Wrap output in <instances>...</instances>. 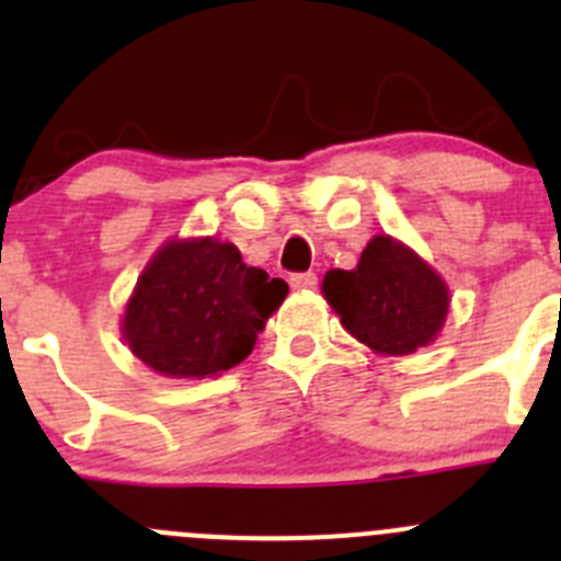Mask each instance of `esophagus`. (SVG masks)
I'll return each instance as SVG.
<instances>
[{
  "instance_id": "esophagus-1",
  "label": "esophagus",
  "mask_w": 561,
  "mask_h": 561,
  "mask_svg": "<svg viewBox=\"0 0 561 561\" xmlns=\"http://www.w3.org/2000/svg\"><path fill=\"white\" fill-rule=\"evenodd\" d=\"M290 287H296V290H312V287H318V274H312V271H304V274H293L290 276Z\"/></svg>"
}]
</instances>
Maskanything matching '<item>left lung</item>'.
I'll return each instance as SVG.
<instances>
[{
  "label": "left lung",
  "mask_w": 561,
  "mask_h": 561,
  "mask_svg": "<svg viewBox=\"0 0 561 561\" xmlns=\"http://www.w3.org/2000/svg\"><path fill=\"white\" fill-rule=\"evenodd\" d=\"M323 293L358 342L389 356L433 342L449 309L442 276L389 236H375L353 271H329Z\"/></svg>",
  "instance_id": "8db88e82"
}]
</instances>
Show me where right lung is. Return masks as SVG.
<instances>
[{"label": "right lung", "instance_id": "right-lung-1", "mask_svg": "<svg viewBox=\"0 0 561 561\" xmlns=\"http://www.w3.org/2000/svg\"><path fill=\"white\" fill-rule=\"evenodd\" d=\"M285 296L287 282L243 263L232 243L172 241L136 282L123 334L156 373L205 378L252 353Z\"/></svg>", "mask_w": 561, "mask_h": 561}]
</instances>
